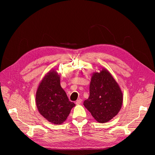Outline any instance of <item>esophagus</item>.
Returning <instances> with one entry per match:
<instances>
[{
	"label": "esophagus",
	"mask_w": 155,
	"mask_h": 155,
	"mask_svg": "<svg viewBox=\"0 0 155 155\" xmlns=\"http://www.w3.org/2000/svg\"><path fill=\"white\" fill-rule=\"evenodd\" d=\"M82 103V100L81 99H79V100H78L77 101H76V105H80Z\"/></svg>",
	"instance_id": "34e87169"
}]
</instances>
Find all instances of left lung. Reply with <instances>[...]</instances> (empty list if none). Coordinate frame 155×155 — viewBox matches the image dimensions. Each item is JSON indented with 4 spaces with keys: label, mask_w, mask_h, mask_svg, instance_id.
Returning <instances> with one entry per match:
<instances>
[{
    "label": "left lung",
    "mask_w": 155,
    "mask_h": 155,
    "mask_svg": "<svg viewBox=\"0 0 155 155\" xmlns=\"http://www.w3.org/2000/svg\"><path fill=\"white\" fill-rule=\"evenodd\" d=\"M89 89L90 96L83 105L97 122H107L118 114L122 105L123 94L107 69L92 74Z\"/></svg>",
    "instance_id": "8db88e82"
}]
</instances>
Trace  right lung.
<instances>
[{
    "mask_svg": "<svg viewBox=\"0 0 155 155\" xmlns=\"http://www.w3.org/2000/svg\"><path fill=\"white\" fill-rule=\"evenodd\" d=\"M35 101L39 113L49 122L56 125L63 124L76 105L69 101L61 87L60 76L54 70L46 74L39 83Z\"/></svg>",
    "mask_w": 155,
    "mask_h": 155,
    "instance_id": "right-lung-1",
    "label": "right lung"
}]
</instances>
